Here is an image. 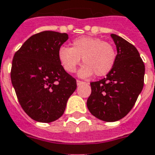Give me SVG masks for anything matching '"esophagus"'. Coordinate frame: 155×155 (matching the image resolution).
<instances>
[{
    "instance_id": "obj_1",
    "label": "esophagus",
    "mask_w": 155,
    "mask_h": 155,
    "mask_svg": "<svg viewBox=\"0 0 155 155\" xmlns=\"http://www.w3.org/2000/svg\"><path fill=\"white\" fill-rule=\"evenodd\" d=\"M82 83H84V82H82V81H80V80H77V85H78V86H80V85H82Z\"/></svg>"
}]
</instances>
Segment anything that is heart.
<instances>
[{
    "label": "heart",
    "mask_w": 155,
    "mask_h": 155,
    "mask_svg": "<svg viewBox=\"0 0 155 155\" xmlns=\"http://www.w3.org/2000/svg\"><path fill=\"white\" fill-rule=\"evenodd\" d=\"M58 58L64 69L70 73L76 71L82 58L85 64L78 71V76L87 78L95 73L96 76L101 77L111 71L117 53L112 44L101 38L81 37L73 41L72 47L60 46Z\"/></svg>",
    "instance_id": "heart-1"
}]
</instances>
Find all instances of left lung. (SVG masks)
Wrapping results in <instances>:
<instances>
[{"instance_id":"left-lung-1","label":"left lung","mask_w":155,"mask_h":155,"mask_svg":"<svg viewBox=\"0 0 155 155\" xmlns=\"http://www.w3.org/2000/svg\"><path fill=\"white\" fill-rule=\"evenodd\" d=\"M117 58L106 78L91 82L87 105L91 114L104 122L122 119L134 106L144 87L145 64L137 48L116 34H111Z\"/></svg>"}]
</instances>
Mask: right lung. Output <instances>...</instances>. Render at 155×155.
<instances>
[{"instance_id": "1", "label": "right lung", "mask_w": 155, "mask_h": 155, "mask_svg": "<svg viewBox=\"0 0 155 155\" xmlns=\"http://www.w3.org/2000/svg\"><path fill=\"white\" fill-rule=\"evenodd\" d=\"M68 39L67 33L44 31L30 37L14 55L11 82L21 107L37 122L60 118L76 90V79L58 58L59 49Z\"/></svg>"}]
</instances>
